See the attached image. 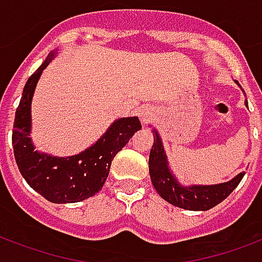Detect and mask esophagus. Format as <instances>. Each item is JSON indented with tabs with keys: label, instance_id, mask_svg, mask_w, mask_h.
Masks as SVG:
<instances>
[{
	"label": "esophagus",
	"instance_id": "34e87169",
	"mask_svg": "<svg viewBox=\"0 0 262 262\" xmlns=\"http://www.w3.org/2000/svg\"><path fill=\"white\" fill-rule=\"evenodd\" d=\"M139 116H140L141 121L144 122V123H148V122L152 121L157 116L156 110H154V108H150V106H143L140 111H139Z\"/></svg>",
	"mask_w": 262,
	"mask_h": 262
}]
</instances>
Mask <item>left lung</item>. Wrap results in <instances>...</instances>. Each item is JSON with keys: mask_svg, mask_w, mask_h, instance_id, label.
<instances>
[{"mask_svg": "<svg viewBox=\"0 0 262 262\" xmlns=\"http://www.w3.org/2000/svg\"><path fill=\"white\" fill-rule=\"evenodd\" d=\"M148 169H150L152 186L164 200L175 207L190 211H207L220 204L221 201H224L236 189V186L239 185L245 175V172H242L232 180L221 185L183 187L170 173L162 141L156 130H154V144L150 151Z\"/></svg>", "mask_w": 262, "mask_h": 262, "instance_id": "left-lung-1", "label": "left lung"}]
</instances>
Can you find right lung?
I'll return each instance as SVG.
<instances>
[{
	"mask_svg": "<svg viewBox=\"0 0 262 262\" xmlns=\"http://www.w3.org/2000/svg\"><path fill=\"white\" fill-rule=\"evenodd\" d=\"M51 52L41 67L29 77L15 114L12 132L13 154L28 185L51 203H77L93 197L105 183L111 162L118 151L141 129L140 121L122 118L114 122L94 146L68 158L46 156L34 151L30 141V104L41 72L52 59Z\"/></svg>",
	"mask_w": 262,
	"mask_h": 262,
	"instance_id": "obj_1",
	"label": "right lung"
}]
</instances>
